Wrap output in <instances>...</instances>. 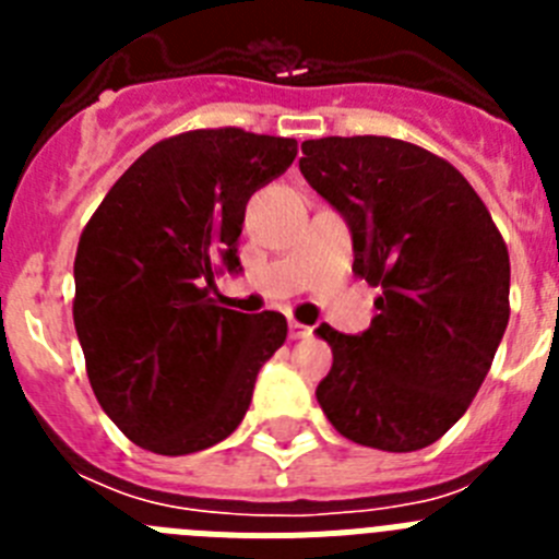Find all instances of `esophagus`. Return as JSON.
<instances>
[{
    "label": "esophagus",
    "instance_id": "1",
    "mask_svg": "<svg viewBox=\"0 0 559 559\" xmlns=\"http://www.w3.org/2000/svg\"><path fill=\"white\" fill-rule=\"evenodd\" d=\"M288 333H290V338L299 341V338H308V335H310V328H308V324L290 322V324H288Z\"/></svg>",
    "mask_w": 559,
    "mask_h": 559
}]
</instances>
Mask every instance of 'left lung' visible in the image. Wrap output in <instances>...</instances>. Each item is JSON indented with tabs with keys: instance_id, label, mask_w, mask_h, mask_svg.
I'll return each mask as SVG.
<instances>
[{
	"instance_id": "8db88e82",
	"label": "left lung",
	"mask_w": 559,
	"mask_h": 559,
	"mask_svg": "<svg viewBox=\"0 0 559 559\" xmlns=\"http://www.w3.org/2000/svg\"><path fill=\"white\" fill-rule=\"evenodd\" d=\"M299 170L380 288L369 330L319 324L333 367L316 400L341 437L389 453L437 442L467 412L510 322V254L462 173L392 136L302 142Z\"/></svg>"
}]
</instances>
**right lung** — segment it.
Segmentation results:
<instances>
[{
	"label": "right lung",
	"instance_id": "add662e5",
	"mask_svg": "<svg viewBox=\"0 0 559 559\" xmlns=\"http://www.w3.org/2000/svg\"><path fill=\"white\" fill-rule=\"evenodd\" d=\"M296 140L240 128L156 142L122 173L75 254V330L97 403L133 445L185 456L246 417L257 372L283 347V313L210 299L240 274L246 204L283 176Z\"/></svg>",
	"mask_w": 559,
	"mask_h": 559
}]
</instances>
